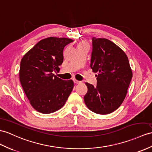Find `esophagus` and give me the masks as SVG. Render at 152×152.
<instances>
[{
  "label": "esophagus",
  "mask_w": 152,
  "mask_h": 152,
  "mask_svg": "<svg viewBox=\"0 0 152 152\" xmlns=\"http://www.w3.org/2000/svg\"><path fill=\"white\" fill-rule=\"evenodd\" d=\"M73 82H74V83H75V84H80L81 83L80 81L77 80L76 79H73Z\"/></svg>",
  "instance_id": "1"
}]
</instances>
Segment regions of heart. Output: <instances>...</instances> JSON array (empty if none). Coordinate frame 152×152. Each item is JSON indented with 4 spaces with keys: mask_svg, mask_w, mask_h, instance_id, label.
Segmentation results:
<instances>
[{
    "mask_svg": "<svg viewBox=\"0 0 152 152\" xmlns=\"http://www.w3.org/2000/svg\"><path fill=\"white\" fill-rule=\"evenodd\" d=\"M84 45H88V42H86V40H83V41H81L79 42L78 46H84Z\"/></svg>",
    "mask_w": 152,
    "mask_h": 152,
    "instance_id": "obj_1",
    "label": "heart"
}]
</instances>
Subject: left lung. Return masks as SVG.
Segmentation results:
<instances>
[{
  "instance_id": "1",
  "label": "left lung",
  "mask_w": 152,
  "mask_h": 152,
  "mask_svg": "<svg viewBox=\"0 0 152 152\" xmlns=\"http://www.w3.org/2000/svg\"><path fill=\"white\" fill-rule=\"evenodd\" d=\"M90 67L97 73V86L86 83L88 91L84 102L89 110L100 114L113 112L127 94L133 73L124 51L111 40L92 38Z\"/></svg>"
}]
</instances>
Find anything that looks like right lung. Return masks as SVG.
Instances as JSON below:
<instances>
[{
  "label": "right lung",
  "instance_id": "obj_1",
  "mask_svg": "<svg viewBox=\"0 0 152 152\" xmlns=\"http://www.w3.org/2000/svg\"><path fill=\"white\" fill-rule=\"evenodd\" d=\"M73 41L53 37L44 39L22 58L20 82L30 104L40 113H51L61 109L73 90L72 80H62L53 74L60 70L64 48Z\"/></svg>",
  "mask_w": 152,
  "mask_h": 152
}]
</instances>
